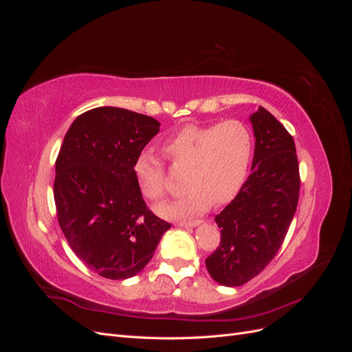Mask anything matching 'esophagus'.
Listing matches in <instances>:
<instances>
[{
	"mask_svg": "<svg viewBox=\"0 0 352 352\" xmlns=\"http://www.w3.org/2000/svg\"><path fill=\"white\" fill-rule=\"evenodd\" d=\"M198 225H201L199 220H197V221H177L176 223L177 228H195Z\"/></svg>",
	"mask_w": 352,
	"mask_h": 352,
	"instance_id": "1",
	"label": "esophagus"
}]
</instances>
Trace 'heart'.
Returning <instances> with one entry per match:
<instances>
[{"instance_id": "b5f03b06", "label": "heart", "mask_w": 352, "mask_h": 352, "mask_svg": "<svg viewBox=\"0 0 352 352\" xmlns=\"http://www.w3.org/2000/svg\"><path fill=\"white\" fill-rule=\"evenodd\" d=\"M160 150L175 168H185V192L173 202L158 206L157 212L167 219L190 217L210 206H225L238 195L250 172L254 136L250 126L241 120L189 124L166 138ZM132 170L145 198L157 201L164 197V166L154 154L141 153Z\"/></svg>"}]
</instances>
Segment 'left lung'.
<instances>
[{
    "label": "left lung",
    "instance_id": "left-lung-1",
    "mask_svg": "<svg viewBox=\"0 0 352 352\" xmlns=\"http://www.w3.org/2000/svg\"><path fill=\"white\" fill-rule=\"evenodd\" d=\"M250 122L255 136L252 172L216 216L221 239L206 260L210 276L223 286L247 283L273 260L300 197V167L289 132L263 107Z\"/></svg>",
    "mask_w": 352,
    "mask_h": 352
}]
</instances>
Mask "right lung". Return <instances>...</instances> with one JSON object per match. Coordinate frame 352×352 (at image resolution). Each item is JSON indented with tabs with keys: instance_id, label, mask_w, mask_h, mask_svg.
I'll list each match as a JSON object with an SVG mask.
<instances>
[{
	"instance_id": "1",
	"label": "right lung",
	"mask_w": 352,
	"mask_h": 352,
	"mask_svg": "<svg viewBox=\"0 0 352 352\" xmlns=\"http://www.w3.org/2000/svg\"><path fill=\"white\" fill-rule=\"evenodd\" d=\"M158 131L150 116L98 107L78 116L61 144L54 180L58 225L79 260L102 278L140 273L172 226L148 210L132 170Z\"/></svg>"
}]
</instances>
